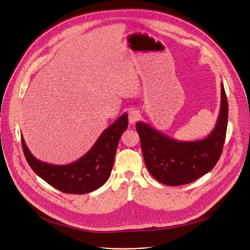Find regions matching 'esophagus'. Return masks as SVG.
Wrapping results in <instances>:
<instances>
[{
    "mask_svg": "<svg viewBox=\"0 0 250 250\" xmlns=\"http://www.w3.org/2000/svg\"><path fill=\"white\" fill-rule=\"evenodd\" d=\"M140 117V113L138 110H130L128 113V122L132 125L135 124Z\"/></svg>",
    "mask_w": 250,
    "mask_h": 250,
    "instance_id": "1",
    "label": "esophagus"
}]
</instances>
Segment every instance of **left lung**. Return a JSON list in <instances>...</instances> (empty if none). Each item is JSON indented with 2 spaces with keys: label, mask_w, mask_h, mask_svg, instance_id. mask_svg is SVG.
Segmentation results:
<instances>
[{
  "label": "left lung",
  "mask_w": 250,
  "mask_h": 250,
  "mask_svg": "<svg viewBox=\"0 0 250 250\" xmlns=\"http://www.w3.org/2000/svg\"><path fill=\"white\" fill-rule=\"evenodd\" d=\"M221 95V109L216 126L204 139L177 140L146 123H136L146 165L157 181L168 186L185 185L215 167L223 151L229 118V104L223 82Z\"/></svg>",
  "instance_id": "left-lung-1"
}]
</instances>
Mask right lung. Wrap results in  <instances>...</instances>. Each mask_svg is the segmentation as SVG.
Segmentation results:
<instances>
[{
    "label": "right lung",
    "instance_id": "add662e5",
    "mask_svg": "<svg viewBox=\"0 0 250 250\" xmlns=\"http://www.w3.org/2000/svg\"><path fill=\"white\" fill-rule=\"evenodd\" d=\"M127 125V115L124 114L101 133L85 155L66 165H54L37 159L22 136L21 146L27 163L46 183L64 193L87 194L99 189L108 180L120 138Z\"/></svg>",
    "mask_w": 250,
    "mask_h": 250
}]
</instances>
